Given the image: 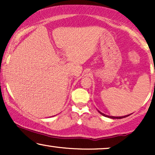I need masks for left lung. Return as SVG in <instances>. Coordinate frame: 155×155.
Segmentation results:
<instances>
[{
  "instance_id": "left-lung-1",
  "label": "left lung",
  "mask_w": 155,
  "mask_h": 155,
  "mask_svg": "<svg viewBox=\"0 0 155 155\" xmlns=\"http://www.w3.org/2000/svg\"><path fill=\"white\" fill-rule=\"evenodd\" d=\"M98 112L101 114H102L103 116L106 117H108V118H111V119H122V118H124V117H128L129 115H130V114L126 115V116H123V117H112V116H108V115L104 114H103L102 112H101V111H98Z\"/></svg>"
}]
</instances>
